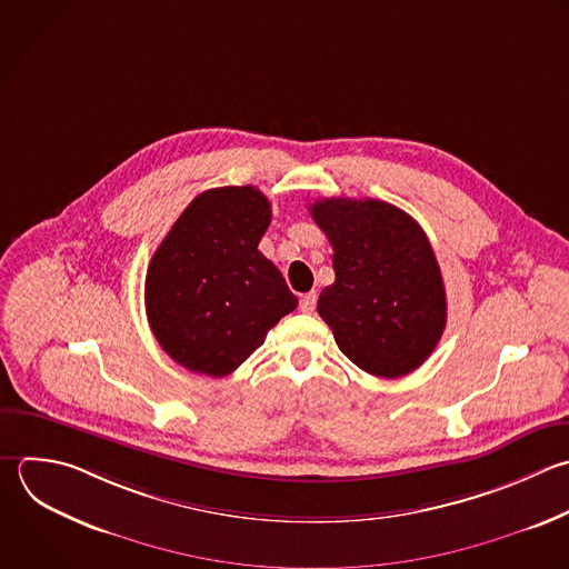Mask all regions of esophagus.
Returning a JSON list of instances; mask_svg holds the SVG:
<instances>
[{
  "label": "esophagus",
  "instance_id": "esophagus-1",
  "mask_svg": "<svg viewBox=\"0 0 569 569\" xmlns=\"http://www.w3.org/2000/svg\"><path fill=\"white\" fill-rule=\"evenodd\" d=\"M313 309H316V293H305L300 298V311L302 313H313Z\"/></svg>",
  "mask_w": 569,
  "mask_h": 569
}]
</instances>
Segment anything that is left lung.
<instances>
[{
	"mask_svg": "<svg viewBox=\"0 0 569 569\" xmlns=\"http://www.w3.org/2000/svg\"><path fill=\"white\" fill-rule=\"evenodd\" d=\"M311 218L333 249L336 282L318 298L340 351L362 371L400 378L436 349L447 298L420 224L382 200L322 198Z\"/></svg>",
	"mask_w": 569,
	"mask_h": 569,
	"instance_id": "obj_1",
	"label": "left lung"
}]
</instances>
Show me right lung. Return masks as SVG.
<instances>
[{
	"label": "right lung",
	"mask_w": 569,
	"mask_h": 569,
	"mask_svg": "<svg viewBox=\"0 0 569 569\" xmlns=\"http://www.w3.org/2000/svg\"><path fill=\"white\" fill-rule=\"evenodd\" d=\"M271 204L256 187L200 193L151 258L144 305L160 347L196 373L236 371L298 298L258 244Z\"/></svg>",
	"instance_id": "add662e5"
}]
</instances>
